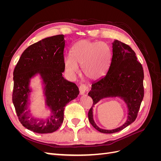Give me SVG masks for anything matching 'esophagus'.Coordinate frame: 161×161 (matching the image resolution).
Segmentation results:
<instances>
[{
    "instance_id": "obj_1",
    "label": "esophagus",
    "mask_w": 161,
    "mask_h": 161,
    "mask_svg": "<svg viewBox=\"0 0 161 161\" xmlns=\"http://www.w3.org/2000/svg\"><path fill=\"white\" fill-rule=\"evenodd\" d=\"M88 90V87H87L85 85L82 84L80 85L79 86V92L80 95H84L85 92Z\"/></svg>"
}]
</instances>
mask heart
Returning a JSON list of instances; mask_svg holds the SVG:
<instances>
[{
    "instance_id": "heart-1",
    "label": "heart",
    "mask_w": 161,
    "mask_h": 161,
    "mask_svg": "<svg viewBox=\"0 0 161 161\" xmlns=\"http://www.w3.org/2000/svg\"><path fill=\"white\" fill-rule=\"evenodd\" d=\"M71 56L65 58L66 70L74 75L82 66L84 75L89 79H96L103 76L109 63L111 50L106 43L81 40L74 45Z\"/></svg>"
}]
</instances>
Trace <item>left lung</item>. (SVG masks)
Returning <instances> with one entry per match:
<instances>
[{"instance_id": "left-lung-1", "label": "left lung", "mask_w": 161, "mask_h": 161, "mask_svg": "<svg viewBox=\"0 0 161 161\" xmlns=\"http://www.w3.org/2000/svg\"><path fill=\"white\" fill-rule=\"evenodd\" d=\"M143 80V68L134 51L125 43L115 40L112 43V57L109 69L104 76L92 82L88 95L92 98L93 105L106 97H120L127 104L128 119L116 129H101L93 120L92 106L88 113L91 124L101 133L112 134L122 130L134 122L144 97Z\"/></svg>"}]
</instances>
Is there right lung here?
Returning a JSON list of instances; mask_svg holds the SVG:
<instances>
[{
    "mask_svg": "<svg viewBox=\"0 0 161 161\" xmlns=\"http://www.w3.org/2000/svg\"><path fill=\"white\" fill-rule=\"evenodd\" d=\"M64 35L43 39L23 52L13 72V103L19 121L33 132L52 133L64 120L65 105L79 94L78 86L62 76L64 71ZM37 74L41 76L45 87L46 103L51 115L43 120L31 118L28 110L29 82Z\"/></svg>",
    "mask_w": 161,
    "mask_h": 161,
    "instance_id": "right-lung-1",
    "label": "right lung"
}]
</instances>
